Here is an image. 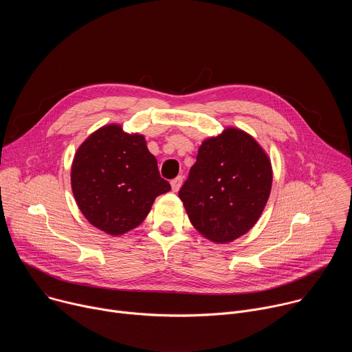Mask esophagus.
I'll list each match as a JSON object with an SVG mask.
<instances>
[{
  "label": "esophagus",
  "instance_id": "obj_1",
  "mask_svg": "<svg viewBox=\"0 0 352 352\" xmlns=\"http://www.w3.org/2000/svg\"><path fill=\"white\" fill-rule=\"evenodd\" d=\"M182 181H184V178L179 175V177H177V178H174L173 181H171V188H173V192H178L179 190V188H181V185H182Z\"/></svg>",
  "mask_w": 352,
  "mask_h": 352
}]
</instances>
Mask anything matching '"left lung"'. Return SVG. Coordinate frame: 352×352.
<instances>
[{
  "label": "left lung",
  "mask_w": 352,
  "mask_h": 352,
  "mask_svg": "<svg viewBox=\"0 0 352 352\" xmlns=\"http://www.w3.org/2000/svg\"><path fill=\"white\" fill-rule=\"evenodd\" d=\"M273 184L272 162L248 132L227 126L199 146L179 190L197 232L214 243L245 235L262 216Z\"/></svg>",
  "instance_id": "1"
}]
</instances>
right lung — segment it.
Segmentation results:
<instances>
[{
	"mask_svg": "<svg viewBox=\"0 0 352 352\" xmlns=\"http://www.w3.org/2000/svg\"><path fill=\"white\" fill-rule=\"evenodd\" d=\"M71 188L85 219L109 235H122L147 217L155 199L171 189L142 133L107 124L78 147Z\"/></svg>",
	"mask_w": 352,
	"mask_h": 352,
	"instance_id": "add662e5",
	"label": "right lung"
}]
</instances>
